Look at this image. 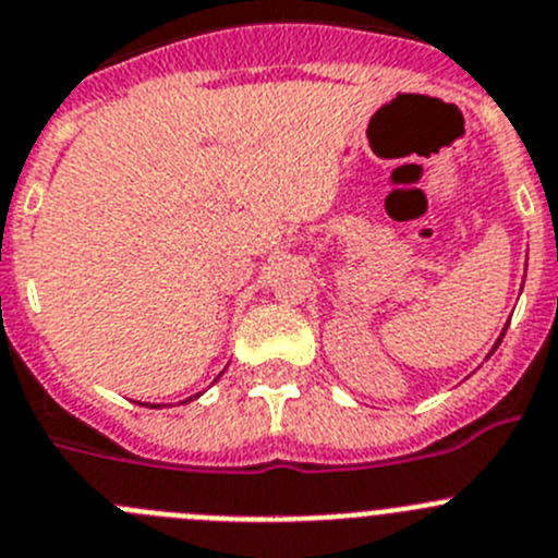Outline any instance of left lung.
Returning a JSON list of instances; mask_svg holds the SVG:
<instances>
[{"instance_id":"1","label":"left lung","mask_w":558,"mask_h":558,"mask_svg":"<svg viewBox=\"0 0 558 558\" xmlns=\"http://www.w3.org/2000/svg\"><path fill=\"white\" fill-rule=\"evenodd\" d=\"M504 338V336H501ZM501 338H498V343H501ZM498 343H496V347H498ZM496 347H493V350H496Z\"/></svg>"}]
</instances>
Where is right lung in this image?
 Wrapping results in <instances>:
<instances>
[{
    "label": "right lung",
    "instance_id": "right-lung-1",
    "mask_svg": "<svg viewBox=\"0 0 558 558\" xmlns=\"http://www.w3.org/2000/svg\"><path fill=\"white\" fill-rule=\"evenodd\" d=\"M145 408H148V404H145ZM154 408H159V404H154Z\"/></svg>",
    "mask_w": 558,
    "mask_h": 558
}]
</instances>
